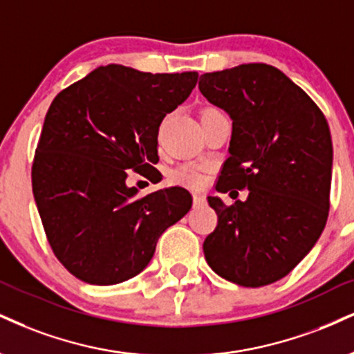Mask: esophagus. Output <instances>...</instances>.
Here are the masks:
<instances>
[{
  "label": "esophagus",
  "instance_id": "34e87169",
  "mask_svg": "<svg viewBox=\"0 0 354 354\" xmlns=\"http://www.w3.org/2000/svg\"><path fill=\"white\" fill-rule=\"evenodd\" d=\"M193 199H194V204H204V201H206V196L203 193H198V191H194Z\"/></svg>",
  "mask_w": 354,
  "mask_h": 354
}]
</instances>
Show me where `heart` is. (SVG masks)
<instances>
[{
  "label": "heart",
  "mask_w": 354,
  "mask_h": 354,
  "mask_svg": "<svg viewBox=\"0 0 354 354\" xmlns=\"http://www.w3.org/2000/svg\"><path fill=\"white\" fill-rule=\"evenodd\" d=\"M173 183L178 185H189V186H198L203 181V176L196 169L189 168V166H178L176 169H173L169 174Z\"/></svg>",
  "instance_id": "1"
}]
</instances>
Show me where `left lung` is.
I'll return each mask as SVG.
<instances>
[{"label":"left lung","mask_w":354,"mask_h":354,"mask_svg":"<svg viewBox=\"0 0 354 354\" xmlns=\"http://www.w3.org/2000/svg\"><path fill=\"white\" fill-rule=\"evenodd\" d=\"M199 91L232 118L216 189H249L245 201L231 206L207 196L218 225L204 239V257L241 287L274 283L325 229L333 163L328 122L305 91L267 64L207 72Z\"/></svg>","instance_id":"obj_1"}]
</instances>
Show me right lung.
Instances as JSON below:
<instances>
[{
	"label": "right lung",
	"mask_w": 354,
	"mask_h": 354,
	"mask_svg": "<svg viewBox=\"0 0 354 354\" xmlns=\"http://www.w3.org/2000/svg\"><path fill=\"white\" fill-rule=\"evenodd\" d=\"M198 72L151 74L109 64L55 95L32 161V194L57 261L82 282L138 275L169 225L191 209L185 188L138 196L131 171L160 181L158 129Z\"/></svg>",
	"instance_id": "1"
}]
</instances>
